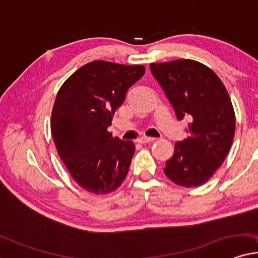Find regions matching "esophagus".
I'll return each mask as SVG.
<instances>
[{"instance_id": "obj_1", "label": "esophagus", "mask_w": 258, "mask_h": 258, "mask_svg": "<svg viewBox=\"0 0 258 258\" xmlns=\"http://www.w3.org/2000/svg\"><path fill=\"white\" fill-rule=\"evenodd\" d=\"M155 139L153 138H147V136H142V138L138 139V142L140 144H149V142H153Z\"/></svg>"}]
</instances>
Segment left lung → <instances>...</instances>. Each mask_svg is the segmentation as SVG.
Returning a JSON list of instances; mask_svg holds the SVG:
<instances>
[{"mask_svg": "<svg viewBox=\"0 0 258 258\" xmlns=\"http://www.w3.org/2000/svg\"><path fill=\"white\" fill-rule=\"evenodd\" d=\"M151 72L173 106L187 118V138L174 145L164 173L184 187L205 184L227 157L236 130L230 95L211 68L192 59L151 63Z\"/></svg>", "mask_w": 258, "mask_h": 258, "instance_id": "8db88e82", "label": "left lung"}]
</instances>
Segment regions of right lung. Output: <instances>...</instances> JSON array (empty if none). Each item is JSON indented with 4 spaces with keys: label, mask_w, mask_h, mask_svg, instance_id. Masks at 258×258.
Returning <instances> with one entry per match:
<instances>
[{
    "label": "right lung",
    "mask_w": 258,
    "mask_h": 258,
    "mask_svg": "<svg viewBox=\"0 0 258 258\" xmlns=\"http://www.w3.org/2000/svg\"><path fill=\"white\" fill-rule=\"evenodd\" d=\"M144 66L93 61L69 76L57 93L51 133L59 158L82 189L95 195L116 190L128 174L133 141L113 138L107 128Z\"/></svg>",
    "instance_id": "add662e5"
}]
</instances>
